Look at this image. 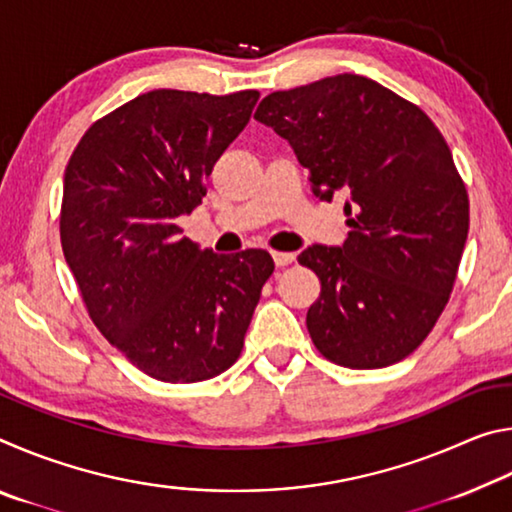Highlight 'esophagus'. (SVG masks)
<instances>
[{
    "instance_id": "34e87169",
    "label": "esophagus",
    "mask_w": 512,
    "mask_h": 512,
    "mask_svg": "<svg viewBox=\"0 0 512 512\" xmlns=\"http://www.w3.org/2000/svg\"><path fill=\"white\" fill-rule=\"evenodd\" d=\"M293 259H296V255H293V253H277V250L273 253V262H275V266H280V268L289 266Z\"/></svg>"
}]
</instances>
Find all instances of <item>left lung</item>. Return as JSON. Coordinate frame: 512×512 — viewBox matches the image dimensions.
I'll return each mask as SVG.
<instances>
[{
    "mask_svg": "<svg viewBox=\"0 0 512 512\" xmlns=\"http://www.w3.org/2000/svg\"><path fill=\"white\" fill-rule=\"evenodd\" d=\"M255 119L291 144L314 196L348 198L343 246L298 257L320 280L307 311L318 352L352 370L409 357L443 314L470 228L445 137L418 106L357 74L268 94Z\"/></svg>",
    "mask_w": 512,
    "mask_h": 512,
    "instance_id": "8db88e82",
    "label": "left lung"
}]
</instances>
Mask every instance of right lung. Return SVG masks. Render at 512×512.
<instances>
[{
	"label": "right lung",
	"mask_w": 512,
	"mask_h": 512,
	"mask_svg": "<svg viewBox=\"0 0 512 512\" xmlns=\"http://www.w3.org/2000/svg\"><path fill=\"white\" fill-rule=\"evenodd\" d=\"M257 99L146 92L94 121L67 162L65 262L92 323L153 379L194 384L228 370L275 268L266 250L216 255L176 225L201 205Z\"/></svg>",
	"instance_id": "right-lung-1"
}]
</instances>
